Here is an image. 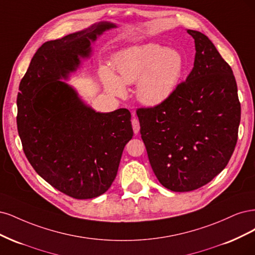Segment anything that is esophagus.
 <instances>
[{
	"label": "esophagus",
	"mask_w": 255,
	"mask_h": 255,
	"mask_svg": "<svg viewBox=\"0 0 255 255\" xmlns=\"http://www.w3.org/2000/svg\"><path fill=\"white\" fill-rule=\"evenodd\" d=\"M131 123H132V128H133V132L135 134H137L139 132V123L136 119H132V121H131Z\"/></svg>",
	"instance_id": "34e87169"
}]
</instances>
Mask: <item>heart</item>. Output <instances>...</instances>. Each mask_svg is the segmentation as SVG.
Segmentation results:
<instances>
[{
	"instance_id": "obj_1",
	"label": "heart",
	"mask_w": 255,
	"mask_h": 255,
	"mask_svg": "<svg viewBox=\"0 0 255 255\" xmlns=\"http://www.w3.org/2000/svg\"><path fill=\"white\" fill-rule=\"evenodd\" d=\"M119 77L110 69L103 70L107 91L116 96L126 94V86L136 81L137 101L148 107L166 102L176 92L185 70V59L176 48L148 42L123 48L113 57Z\"/></svg>"
}]
</instances>
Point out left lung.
<instances>
[{
  "label": "left lung",
  "mask_w": 255,
  "mask_h": 255,
  "mask_svg": "<svg viewBox=\"0 0 255 255\" xmlns=\"http://www.w3.org/2000/svg\"><path fill=\"white\" fill-rule=\"evenodd\" d=\"M192 72L166 102L136 110L151 168L172 192L197 190L223 170L235 149L241 103L231 67L202 32Z\"/></svg>",
  "instance_id": "left-lung-1"
}]
</instances>
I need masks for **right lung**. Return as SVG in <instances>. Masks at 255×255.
<instances>
[{
    "instance_id": "add662e5",
    "label": "right lung",
    "mask_w": 255,
    "mask_h": 255,
    "mask_svg": "<svg viewBox=\"0 0 255 255\" xmlns=\"http://www.w3.org/2000/svg\"><path fill=\"white\" fill-rule=\"evenodd\" d=\"M116 27L102 21L47 41L19 87L17 125L24 153L41 178L75 199L95 198L109 190L133 135L129 110L96 112L62 80L81 59L90 58L97 37Z\"/></svg>"
}]
</instances>
